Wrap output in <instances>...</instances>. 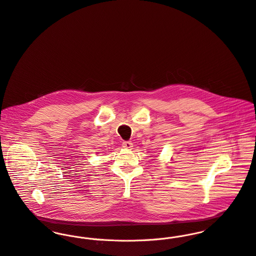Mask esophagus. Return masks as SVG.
Listing matches in <instances>:
<instances>
[{
    "mask_svg": "<svg viewBox=\"0 0 256 256\" xmlns=\"http://www.w3.org/2000/svg\"><path fill=\"white\" fill-rule=\"evenodd\" d=\"M122 146L124 148H131L133 146V143L130 142V141H126V142H123L122 143Z\"/></svg>",
    "mask_w": 256,
    "mask_h": 256,
    "instance_id": "esophagus-1",
    "label": "esophagus"
}]
</instances>
